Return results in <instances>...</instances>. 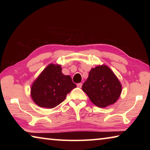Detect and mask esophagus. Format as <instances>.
Wrapping results in <instances>:
<instances>
[{"instance_id": "esophagus-1", "label": "esophagus", "mask_w": 150, "mask_h": 150, "mask_svg": "<svg viewBox=\"0 0 150 150\" xmlns=\"http://www.w3.org/2000/svg\"><path fill=\"white\" fill-rule=\"evenodd\" d=\"M82 83H78V84L77 85V87H79V88H81V87H82Z\"/></svg>"}]
</instances>
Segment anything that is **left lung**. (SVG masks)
Masks as SVG:
<instances>
[{
    "mask_svg": "<svg viewBox=\"0 0 150 150\" xmlns=\"http://www.w3.org/2000/svg\"><path fill=\"white\" fill-rule=\"evenodd\" d=\"M94 105L105 108L115 103L122 93L118 79L108 66L102 65L92 68L82 86Z\"/></svg>",
    "mask_w": 150,
    "mask_h": 150,
    "instance_id": "obj_1",
    "label": "left lung"
}]
</instances>
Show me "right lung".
<instances>
[{
  "label": "right lung",
  "mask_w": 150,
  "mask_h": 150,
  "mask_svg": "<svg viewBox=\"0 0 150 150\" xmlns=\"http://www.w3.org/2000/svg\"><path fill=\"white\" fill-rule=\"evenodd\" d=\"M59 65H48L33 83L31 97L38 106L53 108L65 99L77 86L69 75L62 73Z\"/></svg>",
  "instance_id": "add662e5"
}]
</instances>
